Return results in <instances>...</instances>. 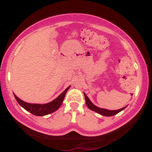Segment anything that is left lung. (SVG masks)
<instances>
[{
  "label": "left lung",
  "mask_w": 152,
  "mask_h": 152,
  "mask_svg": "<svg viewBox=\"0 0 152 152\" xmlns=\"http://www.w3.org/2000/svg\"><path fill=\"white\" fill-rule=\"evenodd\" d=\"M84 96H85V100H86V106H88V109H90L91 110H92V111H96V112L99 113V114L103 115V116H114V115L118 114V112H120V111H122V110L124 109L125 108H126V106H125V107L122 108V109H120L118 110H114V111H110V110L101 109V108H99V107H97V106H96L95 105H94L85 93H84Z\"/></svg>",
  "instance_id": "obj_1"
}]
</instances>
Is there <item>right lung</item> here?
Segmentation results:
<instances>
[{"label": "right lung", "instance_id": "add662e5", "mask_svg": "<svg viewBox=\"0 0 152 152\" xmlns=\"http://www.w3.org/2000/svg\"><path fill=\"white\" fill-rule=\"evenodd\" d=\"M69 87L70 86H69L65 91H64L56 99H54V100L52 101L51 102L48 103V104H29V103L25 102H23V101H22L21 99H20L18 97H17L15 94L14 96L18 104H20L23 108H24L26 111H29L31 114L36 115V116H45V115L49 114L50 113H53V111H56V110L60 107L63 101H64V97H65L66 92L69 90Z\"/></svg>", "mask_w": 152, "mask_h": 152}]
</instances>
